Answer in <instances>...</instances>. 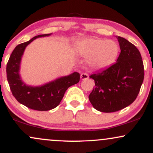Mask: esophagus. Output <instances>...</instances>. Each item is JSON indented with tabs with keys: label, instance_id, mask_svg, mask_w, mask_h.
Returning <instances> with one entry per match:
<instances>
[{
	"label": "esophagus",
	"instance_id": "34e87169",
	"mask_svg": "<svg viewBox=\"0 0 153 153\" xmlns=\"http://www.w3.org/2000/svg\"><path fill=\"white\" fill-rule=\"evenodd\" d=\"M80 78H81V80H86V79L88 78V75L86 73H81V75H80Z\"/></svg>",
	"mask_w": 153,
	"mask_h": 153
}]
</instances>
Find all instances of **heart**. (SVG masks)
Listing matches in <instances>:
<instances>
[{
	"instance_id": "b5f03b06",
	"label": "heart",
	"mask_w": 153,
	"mask_h": 153,
	"mask_svg": "<svg viewBox=\"0 0 153 153\" xmlns=\"http://www.w3.org/2000/svg\"><path fill=\"white\" fill-rule=\"evenodd\" d=\"M76 50L83 57H91L89 63L96 68L109 65L115 60L119 54V47L115 42L100 38L83 40L77 45Z\"/></svg>"
}]
</instances>
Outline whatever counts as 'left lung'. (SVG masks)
Segmentation results:
<instances>
[{"instance_id": "left-lung-1", "label": "left lung", "mask_w": 153, "mask_h": 153, "mask_svg": "<svg viewBox=\"0 0 153 153\" xmlns=\"http://www.w3.org/2000/svg\"><path fill=\"white\" fill-rule=\"evenodd\" d=\"M121 52L117 62L90 75L95 88L89 101L96 110L115 112L132 103L144 80V65L138 49L126 39L117 36Z\"/></svg>"}]
</instances>
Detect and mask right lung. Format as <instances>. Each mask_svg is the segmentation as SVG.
Segmentation results:
<instances>
[{
  "label": "right lung",
  "mask_w": 153,
  "mask_h": 153,
  "mask_svg": "<svg viewBox=\"0 0 153 153\" xmlns=\"http://www.w3.org/2000/svg\"><path fill=\"white\" fill-rule=\"evenodd\" d=\"M50 34L38 35L26 42L17 45L7 63V80L12 94L19 103L31 109L49 111L55 108L62 101L67 89L78 83L80 80V74L75 72L42 86H30L22 81L19 75V69L21 59L26 46L35 39L50 36Z\"/></svg>",
  "instance_id": "obj_1"
}]
</instances>
